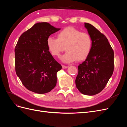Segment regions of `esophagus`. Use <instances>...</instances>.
<instances>
[{
    "label": "esophagus",
    "instance_id": "esophagus-1",
    "mask_svg": "<svg viewBox=\"0 0 127 127\" xmlns=\"http://www.w3.org/2000/svg\"><path fill=\"white\" fill-rule=\"evenodd\" d=\"M62 67L63 69H66V68H67V66H64V65H62Z\"/></svg>",
    "mask_w": 127,
    "mask_h": 127
}]
</instances>
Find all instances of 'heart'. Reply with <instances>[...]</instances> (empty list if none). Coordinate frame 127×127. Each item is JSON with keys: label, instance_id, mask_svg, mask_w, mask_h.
<instances>
[{"label": "heart", "instance_id": "b5f03b06", "mask_svg": "<svg viewBox=\"0 0 127 127\" xmlns=\"http://www.w3.org/2000/svg\"><path fill=\"white\" fill-rule=\"evenodd\" d=\"M47 44L50 52L55 57H60L66 49L67 52L61 57V60L69 63L85 60L90 53L92 41L89 34L68 27L57 33V39L48 37Z\"/></svg>", "mask_w": 127, "mask_h": 127}]
</instances>
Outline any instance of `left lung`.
I'll use <instances>...</instances> for the list:
<instances>
[{
    "mask_svg": "<svg viewBox=\"0 0 127 127\" xmlns=\"http://www.w3.org/2000/svg\"><path fill=\"white\" fill-rule=\"evenodd\" d=\"M91 37L89 56L78 66L76 87L80 93L94 95L101 92L112 76L114 70V52L106 36L92 25L85 23Z\"/></svg>",
    "mask_w": 127,
    "mask_h": 127,
    "instance_id": "1",
    "label": "left lung"
}]
</instances>
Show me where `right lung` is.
I'll return each mask as SVG.
<instances>
[{
    "label": "right lung",
    "mask_w": 127,
    "mask_h": 127,
    "mask_svg": "<svg viewBox=\"0 0 127 127\" xmlns=\"http://www.w3.org/2000/svg\"><path fill=\"white\" fill-rule=\"evenodd\" d=\"M60 29L48 23H37L23 33L15 49V71L28 90L38 94L50 92L57 84L62 66L49 52L48 37Z\"/></svg>",
    "instance_id": "add662e5"
}]
</instances>
